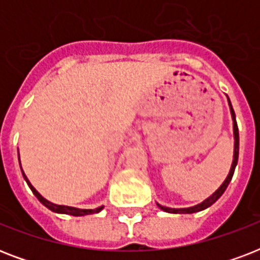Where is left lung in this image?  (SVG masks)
<instances>
[{
	"mask_svg": "<svg viewBox=\"0 0 260 260\" xmlns=\"http://www.w3.org/2000/svg\"><path fill=\"white\" fill-rule=\"evenodd\" d=\"M228 104H230V109H231V114H232V121H234V138H235V148H234V160H232V166H231L230 174H228V177L225 178V181L222 182V185L218 187L216 191H214L210 197H208L205 201H202L201 204H198V205L190 206V208H181V209H175V208H167V206H158L165 212H169V213H196V212H200V210H204L206 208H209L210 205H213L214 202L217 201L218 198L221 197L222 193L225 191V189L230 185L231 179L234 177L235 169H236V165H238V159H239V129H238V122H236V116H235L234 108H232V104H231L230 98H228Z\"/></svg>",
	"mask_w": 260,
	"mask_h": 260,
	"instance_id": "8db88e82",
	"label": "left lung"
}]
</instances>
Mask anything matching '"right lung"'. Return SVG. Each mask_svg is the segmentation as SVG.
Instances as JSON below:
<instances>
[{"label": "right lung", "instance_id": "obj_1", "mask_svg": "<svg viewBox=\"0 0 260 260\" xmlns=\"http://www.w3.org/2000/svg\"><path fill=\"white\" fill-rule=\"evenodd\" d=\"M18 162H20V156H18ZM21 173H22V177H24V179L26 181V183H28V186L30 187V190H32V193L38 197V200L40 202H42L43 205L47 206L48 209L52 210V212H55V213H64V214H71V216H85V214H93V213H98V212H101L102 208L104 206H100V208H97V209H78V208H73V206H66V205H56V204H52V202L47 201L46 198L43 197L42 194L39 193L38 190L35 189L34 186L30 185V182L28 181V178H26V175L24 174V171H22L21 169Z\"/></svg>", "mask_w": 260, "mask_h": 260}]
</instances>
